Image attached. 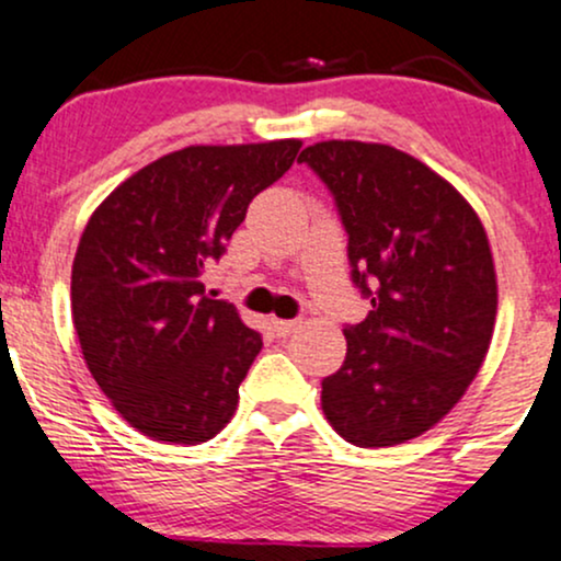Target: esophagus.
<instances>
[{
	"label": "esophagus",
	"instance_id": "34e87169",
	"mask_svg": "<svg viewBox=\"0 0 561 561\" xmlns=\"http://www.w3.org/2000/svg\"><path fill=\"white\" fill-rule=\"evenodd\" d=\"M272 327H274V332L279 334V337H287V334H293L295 330H298L300 319H274Z\"/></svg>",
	"mask_w": 561,
	"mask_h": 561
}]
</instances>
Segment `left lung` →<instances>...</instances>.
Masks as SVG:
<instances>
[{"label": "left lung", "mask_w": 561, "mask_h": 561, "mask_svg": "<svg viewBox=\"0 0 561 561\" xmlns=\"http://www.w3.org/2000/svg\"><path fill=\"white\" fill-rule=\"evenodd\" d=\"M298 160L332 190L353 282L371 298L343 330L321 409L353 446H398L433 430L485 362L499 311L491 242L467 197L409 152L327 139Z\"/></svg>", "instance_id": "obj_1"}]
</instances>
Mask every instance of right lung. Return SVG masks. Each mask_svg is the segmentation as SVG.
Masks as SVG:
<instances>
[{
  "mask_svg": "<svg viewBox=\"0 0 561 561\" xmlns=\"http://www.w3.org/2000/svg\"><path fill=\"white\" fill-rule=\"evenodd\" d=\"M300 147L190 145L131 173L89 216L70 272L73 327L94 382L141 435L199 446L234 416L263 343L205 293L203 274Z\"/></svg>",
  "mask_w": 561,
  "mask_h": 561,
  "instance_id": "1",
  "label": "right lung"
}]
</instances>
